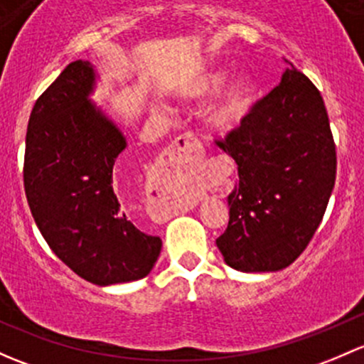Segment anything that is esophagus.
<instances>
[{
  "mask_svg": "<svg viewBox=\"0 0 364 364\" xmlns=\"http://www.w3.org/2000/svg\"><path fill=\"white\" fill-rule=\"evenodd\" d=\"M203 154V145L198 140L194 134L186 133L175 140L171 147H168V161L161 164L159 171H157V182L159 186H164L166 182L178 181V177L183 171H189L193 168V161L200 159ZM178 210H182V203L171 200L170 207L166 208V215H173Z\"/></svg>",
  "mask_w": 364,
  "mask_h": 364,
  "instance_id": "34e87169",
  "label": "esophagus"
}]
</instances>
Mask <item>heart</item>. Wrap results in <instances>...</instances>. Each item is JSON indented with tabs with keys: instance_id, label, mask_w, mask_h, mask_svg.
Returning <instances> with one entry per match:
<instances>
[{
	"instance_id": "heart-1",
	"label": "heart",
	"mask_w": 364,
	"mask_h": 364,
	"mask_svg": "<svg viewBox=\"0 0 364 364\" xmlns=\"http://www.w3.org/2000/svg\"><path fill=\"white\" fill-rule=\"evenodd\" d=\"M228 75L226 71H208V73L200 75V77L193 78L187 82L182 87L181 95L186 100H203L208 96L215 95L226 82ZM250 101V89L247 82L240 80L226 95L223 96L208 112L210 124L217 129H230L235 124L242 121L245 115L247 108H249Z\"/></svg>"
}]
</instances>
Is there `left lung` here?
I'll return each mask as SVG.
<instances>
[{"label": "left lung", "mask_w": 364, "mask_h": 364, "mask_svg": "<svg viewBox=\"0 0 364 364\" xmlns=\"http://www.w3.org/2000/svg\"><path fill=\"white\" fill-rule=\"evenodd\" d=\"M217 145L238 164L230 223L215 240L240 272H277L298 259L319 228L336 178V145L319 89L289 63Z\"/></svg>", "instance_id": "left-lung-1"}]
</instances>
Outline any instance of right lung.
Instances as JSON below:
<instances>
[{"mask_svg": "<svg viewBox=\"0 0 364 364\" xmlns=\"http://www.w3.org/2000/svg\"><path fill=\"white\" fill-rule=\"evenodd\" d=\"M89 61L70 63L36 100L28 122L24 191L33 219L52 252L96 286L149 275L161 238L129 219V198L114 175L126 140L87 100Z\"/></svg>", "mask_w": 364, "mask_h": 364, "instance_id": "add662e5", "label": "right lung"}]
</instances>
